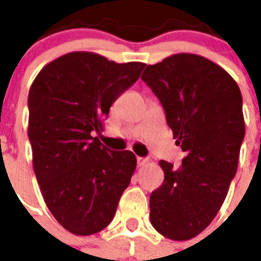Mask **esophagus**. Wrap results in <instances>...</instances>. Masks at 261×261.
I'll list each match as a JSON object with an SVG mask.
<instances>
[{
  "label": "esophagus",
  "mask_w": 261,
  "mask_h": 261,
  "mask_svg": "<svg viewBox=\"0 0 261 261\" xmlns=\"http://www.w3.org/2000/svg\"><path fill=\"white\" fill-rule=\"evenodd\" d=\"M136 163H138V166H143V165H145V164L148 163V159H147V157L138 156V157H136Z\"/></svg>",
  "instance_id": "obj_1"
}]
</instances>
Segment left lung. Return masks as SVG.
<instances>
[{
    "instance_id": "left-lung-1",
    "label": "left lung",
    "mask_w": 261,
    "mask_h": 261,
    "mask_svg": "<svg viewBox=\"0 0 261 261\" xmlns=\"http://www.w3.org/2000/svg\"><path fill=\"white\" fill-rule=\"evenodd\" d=\"M142 79L186 153L178 168L159 163L165 179L151 194L149 218L166 238L187 241L212 222L237 173L245 138L241 90L222 67L190 53L148 65Z\"/></svg>"
}]
</instances>
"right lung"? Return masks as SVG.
Listing matches in <instances>:
<instances>
[{"mask_svg":"<svg viewBox=\"0 0 261 261\" xmlns=\"http://www.w3.org/2000/svg\"><path fill=\"white\" fill-rule=\"evenodd\" d=\"M144 66L72 51L45 65L30 88L35 174L46 206L70 233L91 236L105 229L130 185L135 154L110 151L95 135Z\"/></svg>","mask_w":261,"mask_h":261,"instance_id":"obj_1","label":"right lung"}]
</instances>
